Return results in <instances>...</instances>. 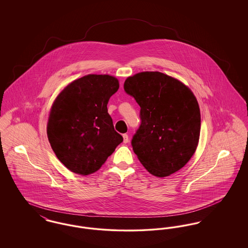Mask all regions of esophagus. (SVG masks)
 <instances>
[{
	"instance_id": "esophagus-1",
	"label": "esophagus",
	"mask_w": 248,
	"mask_h": 248,
	"mask_svg": "<svg viewBox=\"0 0 248 248\" xmlns=\"http://www.w3.org/2000/svg\"><path fill=\"white\" fill-rule=\"evenodd\" d=\"M123 138H124V143H127V142L129 141V138H128L127 134H124Z\"/></svg>"
}]
</instances>
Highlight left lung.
Masks as SVG:
<instances>
[{
	"mask_svg": "<svg viewBox=\"0 0 248 248\" xmlns=\"http://www.w3.org/2000/svg\"><path fill=\"white\" fill-rule=\"evenodd\" d=\"M124 89L140 107V125L132 147L154 176H169L189 162L197 148L200 108L189 88L159 71L128 77Z\"/></svg>",
	"mask_w": 248,
	"mask_h": 248,
	"instance_id": "left-lung-1",
	"label": "left lung"
}]
</instances>
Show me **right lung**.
<instances>
[{"instance_id": "right-lung-1", "label": "right lung", "mask_w": 248, "mask_h": 248, "mask_svg": "<svg viewBox=\"0 0 248 248\" xmlns=\"http://www.w3.org/2000/svg\"><path fill=\"white\" fill-rule=\"evenodd\" d=\"M118 89L115 77L89 74L70 83L55 100L48 140L71 172L86 176L97 171L123 142L107 108Z\"/></svg>"}]
</instances>
